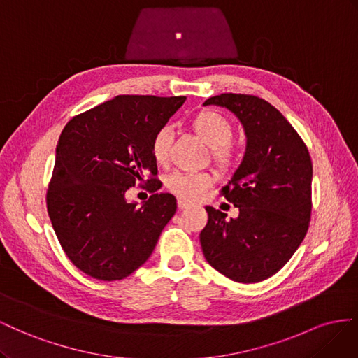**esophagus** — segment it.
I'll return each mask as SVG.
<instances>
[{
    "instance_id": "34e87169",
    "label": "esophagus",
    "mask_w": 358,
    "mask_h": 358,
    "mask_svg": "<svg viewBox=\"0 0 358 358\" xmlns=\"http://www.w3.org/2000/svg\"><path fill=\"white\" fill-rule=\"evenodd\" d=\"M189 206H190V202H189V201L182 199V198H178V208H180V210L186 208V207H189Z\"/></svg>"
}]
</instances>
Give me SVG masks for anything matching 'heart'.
<instances>
[{"mask_svg":"<svg viewBox=\"0 0 358 358\" xmlns=\"http://www.w3.org/2000/svg\"><path fill=\"white\" fill-rule=\"evenodd\" d=\"M195 134L214 150V159L222 166H228L234 159V152L229 147L232 138L231 122L216 110H201L190 121ZM171 129L163 127L152 138L151 152L152 157L163 165L168 160L171 145ZM213 177L207 172H176L166 178V187L182 199H196L201 193L210 187Z\"/></svg>","mask_w":358,"mask_h":358,"instance_id":"1","label":"heart"}]
</instances>
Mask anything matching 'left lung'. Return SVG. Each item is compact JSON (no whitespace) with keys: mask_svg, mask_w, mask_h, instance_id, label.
I'll return each instance as SVG.
<instances>
[{"mask_svg":"<svg viewBox=\"0 0 358 358\" xmlns=\"http://www.w3.org/2000/svg\"><path fill=\"white\" fill-rule=\"evenodd\" d=\"M206 106L227 108L241 122L246 150L223 196L238 208L236 219L206 207L199 234L202 253L227 278L255 283L278 273L299 249L312 210V162L308 147L268 101L246 94H220Z\"/></svg>","mask_w":358,"mask_h":358,"instance_id":"8db88e82","label":"left lung"}]
</instances>
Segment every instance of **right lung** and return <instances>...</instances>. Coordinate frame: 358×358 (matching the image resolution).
Wrapping results in <instances>:
<instances>
[{"label": "right lung", "instance_id": "obj_1", "mask_svg": "<svg viewBox=\"0 0 358 358\" xmlns=\"http://www.w3.org/2000/svg\"><path fill=\"white\" fill-rule=\"evenodd\" d=\"M186 97L115 96L71 118L61 131L48 190V213L61 248L99 280L127 278L155 250L177 211L171 193L138 206L126 192L156 176L152 138ZM157 190V180L151 178Z\"/></svg>", "mask_w": 358, "mask_h": 358}]
</instances>
